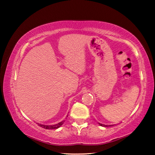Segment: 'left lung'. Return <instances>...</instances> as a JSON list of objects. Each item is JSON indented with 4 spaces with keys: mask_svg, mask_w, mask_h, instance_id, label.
<instances>
[{
    "mask_svg": "<svg viewBox=\"0 0 155 155\" xmlns=\"http://www.w3.org/2000/svg\"><path fill=\"white\" fill-rule=\"evenodd\" d=\"M99 124H100V125H101V126H102V127H109V126H110V125H109V126H108V125H104V124H100V123H99Z\"/></svg>",
    "mask_w": 155,
    "mask_h": 155,
    "instance_id": "1",
    "label": "left lung"
}]
</instances>
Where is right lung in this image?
<instances>
[{"instance_id":"right-lung-1","label":"right lung","mask_w":155,"mask_h":155,"mask_svg":"<svg viewBox=\"0 0 155 155\" xmlns=\"http://www.w3.org/2000/svg\"><path fill=\"white\" fill-rule=\"evenodd\" d=\"M64 121H62L61 122L58 123V124H54V125H44V124H38V126H40V127H42L44 128H45V129H57V128H59L61 126L64 124Z\"/></svg>"}]
</instances>
